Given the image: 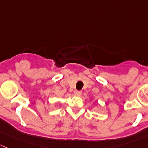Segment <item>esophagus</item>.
Segmentation results:
<instances>
[{"label": "esophagus", "instance_id": "34e87169", "mask_svg": "<svg viewBox=\"0 0 148 148\" xmlns=\"http://www.w3.org/2000/svg\"><path fill=\"white\" fill-rule=\"evenodd\" d=\"M74 93H75V95H77V96H80V95L82 94V92L80 90H75V91Z\"/></svg>", "mask_w": 148, "mask_h": 148}]
</instances>
